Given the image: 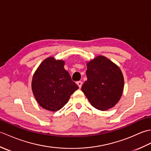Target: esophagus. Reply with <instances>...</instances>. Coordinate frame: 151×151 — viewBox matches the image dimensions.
I'll use <instances>...</instances> for the list:
<instances>
[{
  "instance_id": "34e87169",
  "label": "esophagus",
  "mask_w": 151,
  "mask_h": 151,
  "mask_svg": "<svg viewBox=\"0 0 151 151\" xmlns=\"http://www.w3.org/2000/svg\"><path fill=\"white\" fill-rule=\"evenodd\" d=\"M76 84H77V85L78 86L79 88H81L82 86V82L81 81H78V82H76Z\"/></svg>"
}]
</instances>
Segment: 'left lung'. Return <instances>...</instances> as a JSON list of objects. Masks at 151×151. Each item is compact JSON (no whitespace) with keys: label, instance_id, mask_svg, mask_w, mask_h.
Returning <instances> with one entry per match:
<instances>
[{"label":"left lung","instance_id":"1","mask_svg":"<svg viewBox=\"0 0 151 151\" xmlns=\"http://www.w3.org/2000/svg\"><path fill=\"white\" fill-rule=\"evenodd\" d=\"M87 81L82 91L96 109L107 110L115 106L123 94L124 77L121 69L104 56L87 62Z\"/></svg>","mask_w":151,"mask_h":151}]
</instances>
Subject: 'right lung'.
<instances>
[{
    "instance_id": "add662e5",
    "label": "right lung",
    "mask_w": 151,
    "mask_h": 151,
    "mask_svg": "<svg viewBox=\"0 0 151 151\" xmlns=\"http://www.w3.org/2000/svg\"><path fill=\"white\" fill-rule=\"evenodd\" d=\"M65 62L49 57L41 63L35 71L32 89L40 106L51 111L60 110L78 89L64 69Z\"/></svg>"
}]
</instances>
